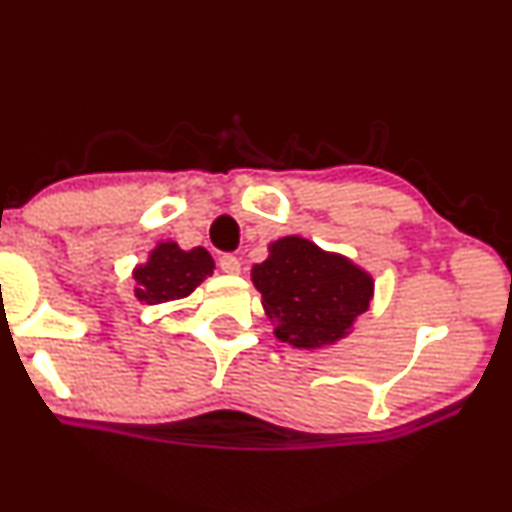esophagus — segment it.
<instances>
[{
  "mask_svg": "<svg viewBox=\"0 0 512 512\" xmlns=\"http://www.w3.org/2000/svg\"><path fill=\"white\" fill-rule=\"evenodd\" d=\"M219 267L226 274H240V260L236 255H223L219 260Z\"/></svg>",
  "mask_w": 512,
  "mask_h": 512,
  "instance_id": "obj_1",
  "label": "esophagus"
}]
</instances>
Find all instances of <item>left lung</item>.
Here are the masks:
<instances>
[{"label":"left lung","instance_id":"1","mask_svg":"<svg viewBox=\"0 0 512 512\" xmlns=\"http://www.w3.org/2000/svg\"><path fill=\"white\" fill-rule=\"evenodd\" d=\"M252 284L262 293L276 339L298 349L344 339L373 298V276L301 236L274 240L267 260L252 267Z\"/></svg>","mask_w":512,"mask_h":512}]
</instances>
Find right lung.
I'll use <instances>...</instances> for the list:
<instances>
[{
  "label": "right lung",
  "mask_w": 512,
  "mask_h": 512,
  "mask_svg": "<svg viewBox=\"0 0 512 512\" xmlns=\"http://www.w3.org/2000/svg\"><path fill=\"white\" fill-rule=\"evenodd\" d=\"M211 272H214V260L207 250H180L178 243L166 240L149 252L146 264L134 269L132 276L137 281L134 293L139 301L149 305L173 303L190 296Z\"/></svg>",
  "instance_id": "add662e5"
}]
</instances>
